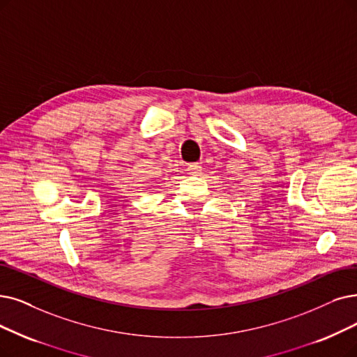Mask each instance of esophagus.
I'll return each mask as SVG.
<instances>
[{
    "instance_id": "34e87169",
    "label": "esophagus",
    "mask_w": 357,
    "mask_h": 357,
    "mask_svg": "<svg viewBox=\"0 0 357 357\" xmlns=\"http://www.w3.org/2000/svg\"><path fill=\"white\" fill-rule=\"evenodd\" d=\"M188 171H189V174H192V176H199V174H201V171H202V165L197 164V162L189 164Z\"/></svg>"
}]
</instances>
